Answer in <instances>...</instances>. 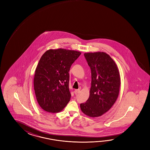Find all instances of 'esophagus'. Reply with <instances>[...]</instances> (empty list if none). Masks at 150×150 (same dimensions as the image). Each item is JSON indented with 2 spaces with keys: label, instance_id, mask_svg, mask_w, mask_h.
<instances>
[{
  "label": "esophagus",
  "instance_id": "esophagus-1",
  "mask_svg": "<svg viewBox=\"0 0 150 150\" xmlns=\"http://www.w3.org/2000/svg\"><path fill=\"white\" fill-rule=\"evenodd\" d=\"M80 93V90L79 89H76L74 90V93L75 95H78Z\"/></svg>",
  "mask_w": 150,
  "mask_h": 150
}]
</instances>
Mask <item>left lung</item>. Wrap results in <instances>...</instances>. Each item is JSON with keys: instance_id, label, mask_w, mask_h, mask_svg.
I'll use <instances>...</instances> for the list:
<instances>
[{"instance_id": "left-lung-1", "label": "left lung", "mask_w": 150, "mask_h": 150, "mask_svg": "<svg viewBox=\"0 0 150 150\" xmlns=\"http://www.w3.org/2000/svg\"><path fill=\"white\" fill-rule=\"evenodd\" d=\"M91 69L90 96L86 103L80 104L85 114L98 117L108 111L117 100L120 79L117 65L105 52L84 54Z\"/></svg>"}]
</instances>
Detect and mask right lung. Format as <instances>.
<instances>
[{"mask_svg": "<svg viewBox=\"0 0 150 150\" xmlns=\"http://www.w3.org/2000/svg\"><path fill=\"white\" fill-rule=\"evenodd\" d=\"M81 53L74 50H49L39 61L34 78L36 99L44 110L59 112L71 98L69 72Z\"/></svg>", "mask_w": 150, "mask_h": 150, "instance_id": "1", "label": "right lung"}]
</instances>
